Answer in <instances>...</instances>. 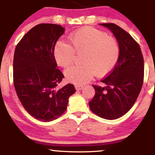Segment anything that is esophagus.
<instances>
[{"mask_svg": "<svg viewBox=\"0 0 155 155\" xmlns=\"http://www.w3.org/2000/svg\"><path fill=\"white\" fill-rule=\"evenodd\" d=\"M83 87H84L83 85H78V84H76V85H75V88H76V90H82Z\"/></svg>", "mask_w": 155, "mask_h": 155, "instance_id": "34e87169", "label": "esophagus"}]
</instances>
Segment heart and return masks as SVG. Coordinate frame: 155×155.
I'll list each match as a JSON object with an SVG mask.
<instances>
[{
    "mask_svg": "<svg viewBox=\"0 0 155 155\" xmlns=\"http://www.w3.org/2000/svg\"><path fill=\"white\" fill-rule=\"evenodd\" d=\"M70 44L58 41L54 49V57L60 66L66 68L74 63L75 53L81 57L82 65L65 70L69 82L83 84L95 76H104L115 67L120 58V47L117 40L104 32L92 28L78 30L69 37Z\"/></svg>",
    "mask_w": 155,
    "mask_h": 155,
    "instance_id": "1",
    "label": "heart"
}]
</instances>
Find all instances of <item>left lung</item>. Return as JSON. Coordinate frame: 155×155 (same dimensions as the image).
Wrapping results in <instances>:
<instances>
[{
	"mask_svg": "<svg viewBox=\"0 0 155 155\" xmlns=\"http://www.w3.org/2000/svg\"><path fill=\"white\" fill-rule=\"evenodd\" d=\"M116 38L120 58L114 68L101 81L105 87L92 85L95 94L89 102L90 110L101 118L116 120L133 107L143 81V58L138 43L122 28L113 23H103Z\"/></svg>",
	"mask_w": 155,
	"mask_h": 155,
	"instance_id": "obj_1",
	"label": "left lung"
}]
</instances>
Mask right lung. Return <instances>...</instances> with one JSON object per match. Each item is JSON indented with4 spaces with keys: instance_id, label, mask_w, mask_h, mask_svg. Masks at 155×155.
<instances>
[{
    "instance_id": "obj_1",
    "label": "right lung",
    "mask_w": 155,
    "mask_h": 155,
    "mask_svg": "<svg viewBox=\"0 0 155 155\" xmlns=\"http://www.w3.org/2000/svg\"><path fill=\"white\" fill-rule=\"evenodd\" d=\"M64 32L65 28L59 25H37L15 48L13 76L16 92L27 112L42 122L61 116L69 97L76 92L71 84L57 87L64 76L57 68L54 49Z\"/></svg>"
}]
</instances>
